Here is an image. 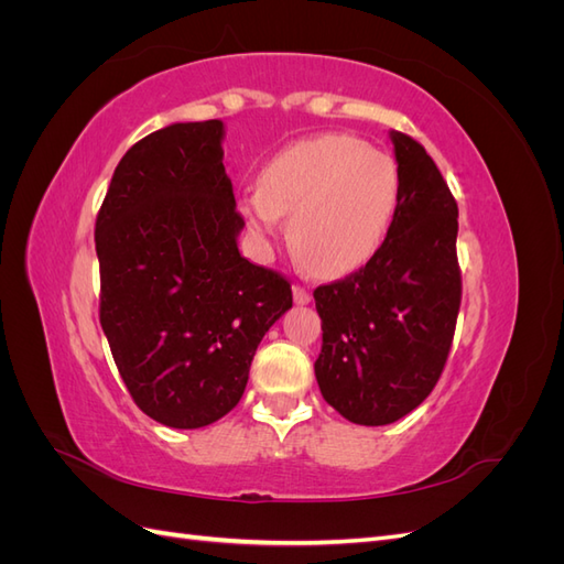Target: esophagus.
<instances>
[{"mask_svg": "<svg viewBox=\"0 0 564 564\" xmlns=\"http://www.w3.org/2000/svg\"><path fill=\"white\" fill-rule=\"evenodd\" d=\"M292 294H294V303H299V305H305V303L311 301V292L305 286H301V284L292 286Z\"/></svg>", "mask_w": 564, "mask_h": 564, "instance_id": "esophagus-1", "label": "esophagus"}]
</instances>
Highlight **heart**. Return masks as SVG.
I'll list each match as a JSON object with an SVG mask.
<instances>
[{
  "label": "heart",
  "instance_id": "1",
  "mask_svg": "<svg viewBox=\"0 0 564 564\" xmlns=\"http://www.w3.org/2000/svg\"><path fill=\"white\" fill-rule=\"evenodd\" d=\"M398 199L395 162L352 135L324 133L272 155L240 212L261 240L278 237L289 216V240L301 259L322 278H340L379 251Z\"/></svg>",
  "mask_w": 564,
  "mask_h": 564
}]
</instances>
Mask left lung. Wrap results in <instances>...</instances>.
<instances>
[{
  "label": "left lung",
  "mask_w": 564,
  "mask_h": 564,
  "mask_svg": "<svg viewBox=\"0 0 564 564\" xmlns=\"http://www.w3.org/2000/svg\"><path fill=\"white\" fill-rule=\"evenodd\" d=\"M400 199L379 251L346 280L315 289V377L340 416L388 425L431 395L460 305L458 207L429 152L390 131Z\"/></svg>",
  "instance_id": "8db88e82"
}]
</instances>
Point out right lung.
Instances as JSON below:
<instances>
[{"label":"right lung","instance_id":"add662e5","mask_svg":"<svg viewBox=\"0 0 564 564\" xmlns=\"http://www.w3.org/2000/svg\"><path fill=\"white\" fill-rule=\"evenodd\" d=\"M220 119L176 122L127 150L96 218L100 327L133 402L202 429L240 402L292 286L237 249L245 220Z\"/></svg>","mask_w":564,"mask_h":564}]
</instances>
